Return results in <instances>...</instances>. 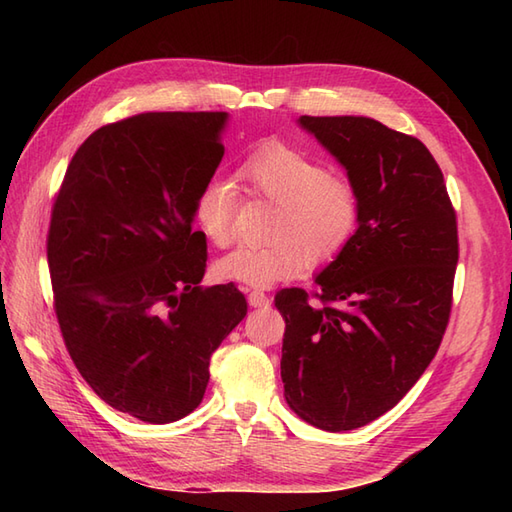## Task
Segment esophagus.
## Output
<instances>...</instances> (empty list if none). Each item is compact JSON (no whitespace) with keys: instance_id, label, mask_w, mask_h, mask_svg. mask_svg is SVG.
<instances>
[{"instance_id":"obj_1","label":"esophagus","mask_w":512,"mask_h":512,"mask_svg":"<svg viewBox=\"0 0 512 512\" xmlns=\"http://www.w3.org/2000/svg\"><path fill=\"white\" fill-rule=\"evenodd\" d=\"M248 303H250V308H268L270 297L262 290H250L248 292Z\"/></svg>"}]
</instances>
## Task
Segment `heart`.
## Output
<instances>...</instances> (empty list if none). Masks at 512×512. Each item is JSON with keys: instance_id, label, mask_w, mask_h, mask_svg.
Here are the masks:
<instances>
[{"instance_id": "1", "label": "heart", "mask_w": 512, "mask_h": 512, "mask_svg": "<svg viewBox=\"0 0 512 512\" xmlns=\"http://www.w3.org/2000/svg\"><path fill=\"white\" fill-rule=\"evenodd\" d=\"M235 178L253 198L277 206L268 228L273 242L239 246L217 262V275L248 288H270L299 277L310 266H325L354 242L361 224V198L352 182L301 149L266 143L237 165ZM237 187L231 178L213 176L195 195L193 215L215 246L233 239Z\"/></svg>"}]
</instances>
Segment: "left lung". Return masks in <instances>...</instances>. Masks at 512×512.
I'll list each match as a JSON object with an SVG mask.
<instances>
[{
  "label": "left lung",
  "instance_id": "obj_1",
  "mask_svg": "<svg viewBox=\"0 0 512 512\" xmlns=\"http://www.w3.org/2000/svg\"><path fill=\"white\" fill-rule=\"evenodd\" d=\"M345 169L361 224L308 292H277L286 321L281 380L288 407L323 431L383 416L416 385L447 330L458 224L438 162L418 138L367 116H299Z\"/></svg>",
  "mask_w": 512,
  "mask_h": 512
}]
</instances>
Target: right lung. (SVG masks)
<instances>
[{"label":"right lung","mask_w":512,"mask_h":512,"mask_svg":"<svg viewBox=\"0 0 512 512\" xmlns=\"http://www.w3.org/2000/svg\"><path fill=\"white\" fill-rule=\"evenodd\" d=\"M226 112H149L76 149L52 209L48 266L72 361L107 405L149 424L200 405L213 352L246 317L204 288L193 204L224 156Z\"/></svg>","instance_id":"obj_1"}]
</instances>
